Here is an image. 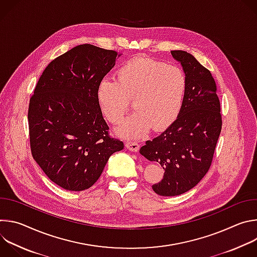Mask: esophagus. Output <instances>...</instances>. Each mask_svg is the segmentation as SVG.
I'll list each match as a JSON object with an SVG mask.
<instances>
[{
  "instance_id": "1",
  "label": "esophagus",
  "mask_w": 257,
  "mask_h": 257,
  "mask_svg": "<svg viewBox=\"0 0 257 257\" xmlns=\"http://www.w3.org/2000/svg\"><path fill=\"white\" fill-rule=\"evenodd\" d=\"M125 144H126V148L131 152H137L139 150V144L135 140H127Z\"/></svg>"
}]
</instances>
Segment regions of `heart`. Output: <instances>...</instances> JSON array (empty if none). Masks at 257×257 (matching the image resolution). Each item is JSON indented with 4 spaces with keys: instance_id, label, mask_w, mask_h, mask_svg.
Returning a JSON list of instances; mask_svg holds the SVG:
<instances>
[{
    "instance_id": "obj_1",
    "label": "heart",
    "mask_w": 257,
    "mask_h": 257,
    "mask_svg": "<svg viewBox=\"0 0 257 257\" xmlns=\"http://www.w3.org/2000/svg\"><path fill=\"white\" fill-rule=\"evenodd\" d=\"M186 87V75L179 66L133 58L117 70L116 80L99 81L96 100L104 118L114 125L123 120L133 100L135 112L118 127L117 133L139 138L152 126L162 130L177 119Z\"/></svg>"
}]
</instances>
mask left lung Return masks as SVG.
<instances>
[{"label":"left lung","mask_w":257,"mask_h":257,"mask_svg":"<svg viewBox=\"0 0 257 257\" xmlns=\"http://www.w3.org/2000/svg\"><path fill=\"white\" fill-rule=\"evenodd\" d=\"M184 69L187 87L178 118L161 135L148 140L140 154L164 169L153 185L162 196H176L192 189L208 172L222 130L221 103L208 69L184 51H172Z\"/></svg>","instance_id":"left-lung-1"}]
</instances>
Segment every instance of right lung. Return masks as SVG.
Segmentation results:
<instances>
[{
    "label": "right lung",
    "mask_w": 257,
    "mask_h": 257,
    "mask_svg": "<svg viewBox=\"0 0 257 257\" xmlns=\"http://www.w3.org/2000/svg\"><path fill=\"white\" fill-rule=\"evenodd\" d=\"M118 53L89 44L54 59L44 70L28 105L33 160L55 184L82 191L98 180L121 140L108 134L96 87Z\"/></svg>",
    "instance_id": "obj_1"
}]
</instances>
